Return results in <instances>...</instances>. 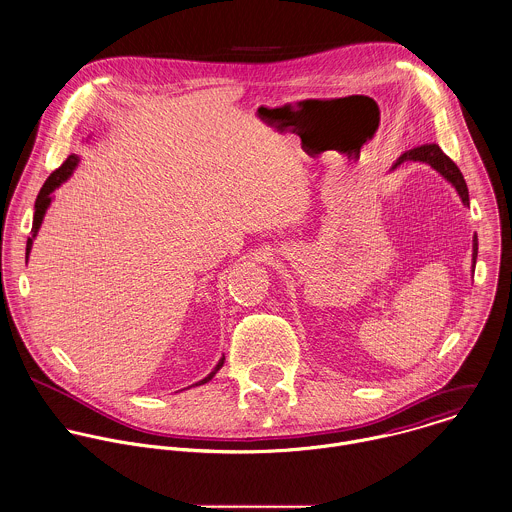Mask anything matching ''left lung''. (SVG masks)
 Here are the masks:
<instances>
[{"instance_id": "8db88e82", "label": "left lung", "mask_w": 512, "mask_h": 512, "mask_svg": "<svg viewBox=\"0 0 512 512\" xmlns=\"http://www.w3.org/2000/svg\"><path fill=\"white\" fill-rule=\"evenodd\" d=\"M405 161H423V163H429L435 171H439L459 193V197L463 199L465 205H469V189H467V183H465V177L461 173V169L455 165V161L451 157H447L443 153V149L437 145V143H431V145H421V147H415L411 151H405L393 165V169H397L401 163ZM477 253H479V239L477 235L473 237V273H475V265H477Z\"/></svg>"}]
</instances>
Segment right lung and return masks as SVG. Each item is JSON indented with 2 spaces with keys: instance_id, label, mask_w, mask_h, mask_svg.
Returning a JSON list of instances; mask_svg holds the SVG:
<instances>
[{
  "instance_id": "1",
  "label": "right lung",
  "mask_w": 512,
  "mask_h": 512,
  "mask_svg": "<svg viewBox=\"0 0 512 512\" xmlns=\"http://www.w3.org/2000/svg\"><path fill=\"white\" fill-rule=\"evenodd\" d=\"M77 155H69L63 163H61V167L59 169H55L49 177H47V181L43 183V187H41V191H39V195H37V199H35V213H33V225H31V237L27 239V247H25V257H29V251H31V245H33V239H35V235H37V231H39V227H41V221H43V215H45V211H47V207H49V203H51V193L63 183V181H67V177L73 173V169H75V165H77ZM223 363H225V357H221L219 359V363H217V367L203 379V381H199V383H195V385H203V383H207V381H211L213 377H215V373L223 367Z\"/></svg>"
}]
</instances>
